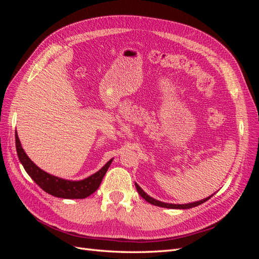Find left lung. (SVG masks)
I'll use <instances>...</instances> for the list:
<instances>
[{
    "label": "left lung",
    "mask_w": 259,
    "mask_h": 259,
    "mask_svg": "<svg viewBox=\"0 0 259 259\" xmlns=\"http://www.w3.org/2000/svg\"><path fill=\"white\" fill-rule=\"evenodd\" d=\"M135 186H136V189L138 191V193L142 195V198H144L147 202L150 203V204H153L155 206H160V207H166V208H179V209H185V208H191V207H194V206H198L200 204H202V203L206 202L208 199L211 198V195L208 198H205L203 199L201 201H198V202H193V203H188V204H169V203H164V202H161V201H158L155 200L151 197H149V195L140 188L136 183H135Z\"/></svg>",
    "instance_id": "obj_1"
}]
</instances>
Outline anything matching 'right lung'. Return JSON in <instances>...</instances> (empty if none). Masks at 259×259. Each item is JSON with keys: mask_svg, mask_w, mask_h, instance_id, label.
I'll return each instance as SVG.
<instances>
[{"mask_svg": "<svg viewBox=\"0 0 259 259\" xmlns=\"http://www.w3.org/2000/svg\"><path fill=\"white\" fill-rule=\"evenodd\" d=\"M15 139H16V150L20 163L22 164L23 168L26 169L28 175L34 180V183L42 188V189L54 197L62 198V199H84L90 197L92 193L95 192L103 180L105 174L110 166L112 159L109 161L106 165L99 169L97 173L93 174L92 176L85 178L79 182H73V180L62 179L56 176H53L46 171L37 167L35 164L29 159V156L23 150L20 140L18 138L17 132L15 133Z\"/></svg>", "mask_w": 259, "mask_h": 259, "instance_id": "add662e5", "label": "right lung"}]
</instances>
